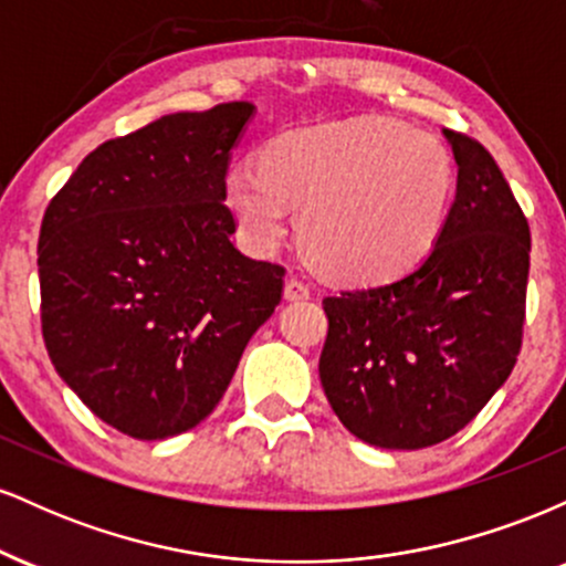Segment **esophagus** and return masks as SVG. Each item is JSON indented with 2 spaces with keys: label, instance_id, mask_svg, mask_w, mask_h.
Wrapping results in <instances>:
<instances>
[{
  "label": "esophagus",
  "instance_id": "1",
  "mask_svg": "<svg viewBox=\"0 0 566 566\" xmlns=\"http://www.w3.org/2000/svg\"><path fill=\"white\" fill-rule=\"evenodd\" d=\"M284 297H287V301H305V297H311V287L303 279L292 276L287 279V284H284Z\"/></svg>",
  "mask_w": 566,
  "mask_h": 566
}]
</instances>
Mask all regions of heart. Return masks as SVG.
Instances as JSON below:
<instances>
[{
	"label": "heart",
	"instance_id": "heart-1",
	"mask_svg": "<svg viewBox=\"0 0 566 566\" xmlns=\"http://www.w3.org/2000/svg\"><path fill=\"white\" fill-rule=\"evenodd\" d=\"M452 191L447 148L386 116L295 129L265 146L261 161L226 175V199L244 239L271 250L290 210L301 242L324 274L386 282L415 269L437 244Z\"/></svg>",
	"mask_w": 566,
	"mask_h": 566
}]
</instances>
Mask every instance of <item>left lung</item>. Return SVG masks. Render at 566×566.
Instances as JSON below:
<instances>
[{"mask_svg": "<svg viewBox=\"0 0 566 566\" xmlns=\"http://www.w3.org/2000/svg\"><path fill=\"white\" fill-rule=\"evenodd\" d=\"M458 191L415 271L324 297L319 378L340 423L382 450L454 437L509 380L527 316L530 223L492 154L444 129Z\"/></svg>", "mask_w": 566, "mask_h": 566, "instance_id": "1", "label": "left lung"}]
</instances>
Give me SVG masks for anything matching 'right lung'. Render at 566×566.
Returning a JSON list of instances; mask_svg holds the SVG:
<instances>
[{
	"instance_id": "1",
	"label": "right lung",
	"mask_w": 566,
	"mask_h": 566,
	"mask_svg": "<svg viewBox=\"0 0 566 566\" xmlns=\"http://www.w3.org/2000/svg\"><path fill=\"white\" fill-rule=\"evenodd\" d=\"M255 106L167 114L90 151L39 231L42 335L69 388L133 439L199 426L284 292L231 242V148Z\"/></svg>"
}]
</instances>
